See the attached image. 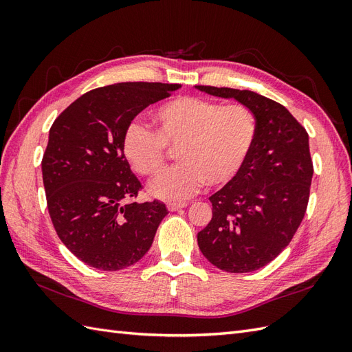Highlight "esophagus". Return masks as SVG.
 <instances>
[{"instance_id": "esophagus-1", "label": "esophagus", "mask_w": 352, "mask_h": 352, "mask_svg": "<svg viewBox=\"0 0 352 352\" xmlns=\"http://www.w3.org/2000/svg\"><path fill=\"white\" fill-rule=\"evenodd\" d=\"M188 204L186 202H168L167 204V210L168 211H177L180 208H185Z\"/></svg>"}]
</instances>
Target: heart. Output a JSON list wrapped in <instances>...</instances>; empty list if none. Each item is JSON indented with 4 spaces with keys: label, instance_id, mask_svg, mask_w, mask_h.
Segmentation results:
<instances>
[{
    "label": "heart",
    "instance_id": "b5f03b06",
    "mask_svg": "<svg viewBox=\"0 0 352 352\" xmlns=\"http://www.w3.org/2000/svg\"><path fill=\"white\" fill-rule=\"evenodd\" d=\"M157 133L132 122L123 133V154L136 173L153 176L162 170L167 148H177L179 164L150 184L155 198L176 201L197 194L208 184L223 186L238 176L255 141L252 113L239 104L225 105L179 97L155 110ZM166 146L164 147V145Z\"/></svg>",
    "mask_w": 352,
    "mask_h": 352
}]
</instances>
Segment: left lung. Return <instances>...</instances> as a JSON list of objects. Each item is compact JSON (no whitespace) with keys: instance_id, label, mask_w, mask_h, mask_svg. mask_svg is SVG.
Returning a JSON list of instances; mask_svg holds the SVG:
<instances>
[{"instance_id":"8db88e82","label":"left lung","mask_w":352,"mask_h":352,"mask_svg":"<svg viewBox=\"0 0 352 352\" xmlns=\"http://www.w3.org/2000/svg\"><path fill=\"white\" fill-rule=\"evenodd\" d=\"M195 88L236 100L257 127L238 176L210 197L212 217L198 233L199 250L220 270H258L289 245L304 219L313 179L308 133L283 105L257 92Z\"/></svg>"}]
</instances>
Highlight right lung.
<instances>
[{
    "label": "right lung",
    "mask_w": 352,
    "mask_h": 352,
    "mask_svg": "<svg viewBox=\"0 0 352 352\" xmlns=\"http://www.w3.org/2000/svg\"><path fill=\"white\" fill-rule=\"evenodd\" d=\"M179 83L123 82L92 89L52 123L42 179L61 242L94 269L116 272L140 261L167 216L162 201L131 202L141 182L123 154L126 126Z\"/></svg>",
    "instance_id": "1"
}]
</instances>
